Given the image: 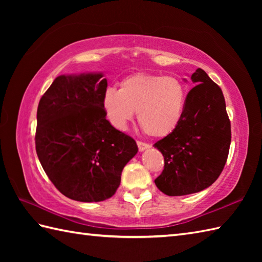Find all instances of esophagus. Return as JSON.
Masks as SVG:
<instances>
[{
	"label": "esophagus",
	"mask_w": 262,
	"mask_h": 262,
	"mask_svg": "<svg viewBox=\"0 0 262 262\" xmlns=\"http://www.w3.org/2000/svg\"><path fill=\"white\" fill-rule=\"evenodd\" d=\"M137 146H138V149H140L141 152L145 151V149H147V148L151 147V145H149V144H147V143H144V142H141V141H138V142H137Z\"/></svg>",
	"instance_id": "obj_1"
}]
</instances>
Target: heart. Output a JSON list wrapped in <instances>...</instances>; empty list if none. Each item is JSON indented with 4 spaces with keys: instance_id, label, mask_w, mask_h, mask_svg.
<instances>
[{
    "instance_id": "b5f03b06",
    "label": "heart",
    "mask_w": 262,
    "mask_h": 262,
    "mask_svg": "<svg viewBox=\"0 0 262 262\" xmlns=\"http://www.w3.org/2000/svg\"><path fill=\"white\" fill-rule=\"evenodd\" d=\"M187 90L174 76L137 73L125 77L120 89L109 88L102 98L107 119L117 129H125L137 111V121L146 135L165 137L182 120Z\"/></svg>"
}]
</instances>
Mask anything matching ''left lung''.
I'll use <instances>...</instances> for the list:
<instances>
[{"label":"left lung","instance_id":"obj_1","mask_svg":"<svg viewBox=\"0 0 262 262\" xmlns=\"http://www.w3.org/2000/svg\"><path fill=\"white\" fill-rule=\"evenodd\" d=\"M186 81V80H185ZM185 114L173 133L154 144L164 157L155 185L168 196L199 192L217 180L231 145V122L221 88L197 69Z\"/></svg>","mask_w":262,"mask_h":262}]
</instances>
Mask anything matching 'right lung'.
Returning <instances> with one entry per match:
<instances>
[{
	"instance_id": "right-lung-1",
	"label": "right lung",
	"mask_w": 262,
	"mask_h": 262,
	"mask_svg": "<svg viewBox=\"0 0 262 262\" xmlns=\"http://www.w3.org/2000/svg\"><path fill=\"white\" fill-rule=\"evenodd\" d=\"M103 73L59 75L37 110L36 151L43 171L64 196L93 203L110 198L138 147L105 119Z\"/></svg>"
}]
</instances>
